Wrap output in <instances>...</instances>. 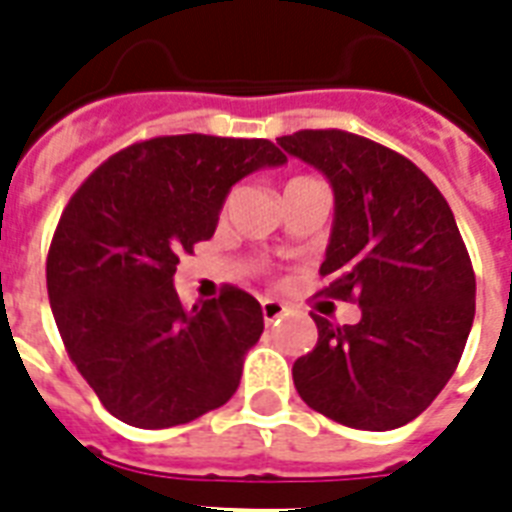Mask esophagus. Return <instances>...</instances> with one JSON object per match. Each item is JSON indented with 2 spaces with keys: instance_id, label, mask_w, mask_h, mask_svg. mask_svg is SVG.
I'll list each match as a JSON object with an SVG mask.
<instances>
[{
  "instance_id": "esophagus-1",
  "label": "esophagus",
  "mask_w": 512,
  "mask_h": 512,
  "mask_svg": "<svg viewBox=\"0 0 512 512\" xmlns=\"http://www.w3.org/2000/svg\"><path fill=\"white\" fill-rule=\"evenodd\" d=\"M289 313V305L281 303V300H273V297H268V300H263V319L265 324H273V321L284 319Z\"/></svg>"
}]
</instances>
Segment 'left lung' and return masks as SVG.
I'll use <instances>...</instances> for the list:
<instances>
[{"instance_id": "left-lung-1", "label": "left lung", "mask_w": 512, "mask_h": 512, "mask_svg": "<svg viewBox=\"0 0 512 512\" xmlns=\"http://www.w3.org/2000/svg\"><path fill=\"white\" fill-rule=\"evenodd\" d=\"M327 177L335 220L321 292L356 300L358 324L313 313L319 342L292 366L305 404L358 430H393L433 404L476 316V273L454 215L406 156L342 130L279 138Z\"/></svg>"}]
</instances>
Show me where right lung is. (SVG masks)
<instances>
[{"instance_id":"add662e5","label":"right lung","mask_w":512,"mask_h":512,"mask_svg":"<svg viewBox=\"0 0 512 512\" xmlns=\"http://www.w3.org/2000/svg\"><path fill=\"white\" fill-rule=\"evenodd\" d=\"M284 162L271 140L151 138L71 196L47 255V295L68 356L116 420L172 428L236 393L263 308L225 287L188 311L172 281L180 255L212 239L233 185Z\"/></svg>"}]
</instances>
